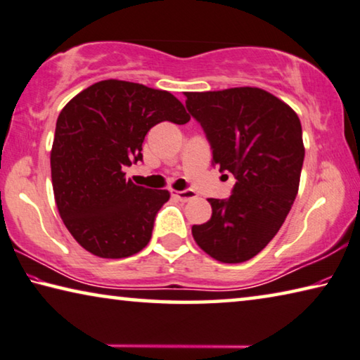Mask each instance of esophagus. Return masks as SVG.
<instances>
[{"mask_svg":"<svg viewBox=\"0 0 360 360\" xmlns=\"http://www.w3.org/2000/svg\"><path fill=\"white\" fill-rule=\"evenodd\" d=\"M172 194H174V198L179 199L180 202H188V201H190V199L196 198V194H194L193 191H188V190H185V191H174Z\"/></svg>","mask_w":360,"mask_h":360,"instance_id":"34e87169","label":"esophagus"}]
</instances>
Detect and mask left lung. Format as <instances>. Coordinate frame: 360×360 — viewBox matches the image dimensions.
I'll return each mask as SVG.
<instances>
[{"mask_svg": "<svg viewBox=\"0 0 360 360\" xmlns=\"http://www.w3.org/2000/svg\"><path fill=\"white\" fill-rule=\"evenodd\" d=\"M185 96L210 143L212 166L236 179L228 199H209L210 220L193 225V238L221 263L247 262L278 234L297 198L302 122L287 103L258 87Z\"/></svg>", "mask_w": 360, "mask_h": 360, "instance_id": "obj_1", "label": "left lung"}]
</instances>
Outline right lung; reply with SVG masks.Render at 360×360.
<instances>
[{"label":"right lung","instance_id":"add662e5","mask_svg":"<svg viewBox=\"0 0 360 360\" xmlns=\"http://www.w3.org/2000/svg\"><path fill=\"white\" fill-rule=\"evenodd\" d=\"M162 121L185 124L190 115L167 91L105 79L79 92L57 117L51 151L56 204L82 249L126 258L150 243L167 190L126 180L122 167L141 161V143Z\"/></svg>","mask_w":360,"mask_h":360}]
</instances>
